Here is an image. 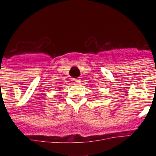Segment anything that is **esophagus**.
<instances>
[{
    "instance_id": "1",
    "label": "esophagus",
    "mask_w": 156,
    "mask_h": 156,
    "mask_svg": "<svg viewBox=\"0 0 156 156\" xmlns=\"http://www.w3.org/2000/svg\"><path fill=\"white\" fill-rule=\"evenodd\" d=\"M80 80H81L80 79V78H75V79H74V81H75L76 83H80Z\"/></svg>"
}]
</instances>
